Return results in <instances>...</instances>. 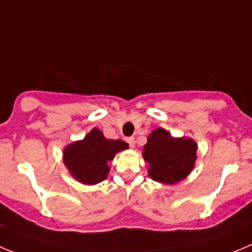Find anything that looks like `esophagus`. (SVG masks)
Returning a JSON list of instances; mask_svg holds the SVG:
<instances>
[{"instance_id":"34e87169","label":"esophagus","mask_w":252,"mask_h":252,"mask_svg":"<svg viewBox=\"0 0 252 252\" xmlns=\"http://www.w3.org/2000/svg\"><path fill=\"white\" fill-rule=\"evenodd\" d=\"M126 142L129 143V146L131 147V148H133V147L135 146V139L133 137H129V138H126Z\"/></svg>"}]
</instances>
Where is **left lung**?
<instances>
[{
	"label": "left lung",
	"instance_id": "8db88e82",
	"mask_svg": "<svg viewBox=\"0 0 252 252\" xmlns=\"http://www.w3.org/2000/svg\"><path fill=\"white\" fill-rule=\"evenodd\" d=\"M197 148L192 138L173 137L164 128L154 129L142 152L148 163V176L163 185L181 182L193 171Z\"/></svg>",
	"mask_w": 252,
	"mask_h": 252
}]
</instances>
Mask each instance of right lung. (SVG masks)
I'll return each instance as SVG.
<instances>
[{
  "mask_svg": "<svg viewBox=\"0 0 252 252\" xmlns=\"http://www.w3.org/2000/svg\"><path fill=\"white\" fill-rule=\"evenodd\" d=\"M122 139H108L103 131L93 128L83 139L70 143L63 151V162L70 176L83 185H96L108 177L110 160L128 149Z\"/></svg>",
  "mask_w": 252,
  "mask_h": 252,
  "instance_id": "1",
  "label": "right lung"
}]
</instances>
